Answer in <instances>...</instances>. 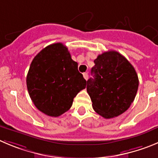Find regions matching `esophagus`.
<instances>
[{
	"instance_id": "34e87169",
	"label": "esophagus",
	"mask_w": 158,
	"mask_h": 158,
	"mask_svg": "<svg viewBox=\"0 0 158 158\" xmlns=\"http://www.w3.org/2000/svg\"><path fill=\"white\" fill-rule=\"evenodd\" d=\"M83 77H84V79H86V80H87L88 78H89V76H88L87 72H85V73H83Z\"/></svg>"
}]
</instances>
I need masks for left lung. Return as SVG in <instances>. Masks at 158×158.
I'll use <instances>...</instances> for the list:
<instances>
[{"label": "left lung", "instance_id": "left-lung-1", "mask_svg": "<svg viewBox=\"0 0 158 158\" xmlns=\"http://www.w3.org/2000/svg\"><path fill=\"white\" fill-rule=\"evenodd\" d=\"M94 78L87 80L86 90L94 110L104 118H112L130 107L136 95L139 79L126 57L114 51L104 52L94 60Z\"/></svg>", "mask_w": 158, "mask_h": 158}]
</instances>
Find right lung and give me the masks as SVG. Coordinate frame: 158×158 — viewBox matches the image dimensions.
Returning a JSON list of instances; mask_svg holds the SVG:
<instances>
[{"label": "right lung", "mask_w": 158, "mask_h": 158, "mask_svg": "<svg viewBox=\"0 0 158 158\" xmlns=\"http://www.w3.org/2000/svg\"><path fill=\"white\" fill-rule=\"evenodd\" d=\"M26 85L36 108L48 116L58 117L70 109L74 97L86 88V81L68 48L56 43L46 47L33 58Z\"/></svg>", "instance_id": "obj_1"}]
</instances>
